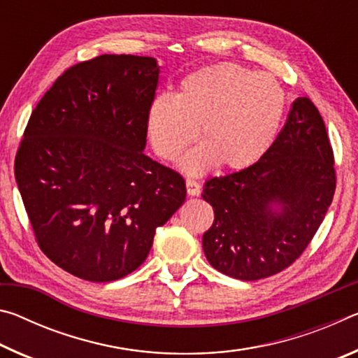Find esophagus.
Masks as SVG:
<instances>
[{"mask_svg": "<svg viewBox=\"0 0 358 358\" xmlns=\"http://www.w3.org/2000/svg\"><path fill=\"white\" fill-rule=\"evenodd\" d=\"M186 191L189 196H199V194H201V185H199L196 180L186 178Z\"/></svg>", "mask_w": 358, "mask_h": 358, "instance_id": "obj_1", "label": "esophagus"}]
</instances>
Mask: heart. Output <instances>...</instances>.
<instances>
[{"instance_id": "1", "label": "heart", "mask_w": 358, "mask_h": 358, "mask_svg": "<svg viewBox=\"0 0 358 358\" xmlns=\"http://www.w3.org/2000/svg\"><path fill=\"white\" fill-rule=\"evenodd\" d=\"M286 106L273 76L238 63H217L191 72L177 94H161L148 112V136L157 156L173 161L197 136L203 143L187 153L181 167L199 175L215 166L246 169L275 142Z\"/></svg>"}]
</instances>
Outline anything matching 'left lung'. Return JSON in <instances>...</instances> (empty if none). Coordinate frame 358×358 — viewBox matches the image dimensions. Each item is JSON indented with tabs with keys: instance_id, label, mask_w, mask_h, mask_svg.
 <instances>
[{
	"instance_id": "obj_1",
	"label": "left lung",
	"mask_w": 358,
	"mask_h": 358,
	"mask_svg": "<svg viewBox=\"0 0 358 358\" xmlns=\"http://www.w3.org/2000/svg\"><path fill=\"white\" fill-rule=\"evenodd\" d=\"M333 162L316 106L308 98L295 99L281 132L256 164L203 185L202 197L215 211L202 237L211 266L241 281H257L292 265L333 201Z\"/></svg>"
}]
</instances>
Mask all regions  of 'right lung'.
Wrapping results in <instances>:
<instances>
[{
	"instance_id": "1",
	"label": "right lung",
	"mask_w": 358,
	"mask_h": 358,
	"mask_svg": "<svg viewBox=\"0 0 358 358\" xmlns=\"http://www.w3.org/2000/svg\"><path fill=\"white\" fill-rule=\"evenodd\" d=\"M159 66L101 55L42 96L15 155V180L41 251L82 280L143 264L156 229L186 197L185 178L143 153Z\"/></svg>"
}]
</instances>
